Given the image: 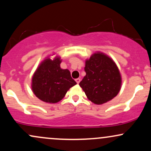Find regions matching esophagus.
Here are the masks:
<instances>
[{
    "instance_id": "obj_1",
    "label": "esophagus",
    "mask_w": 151,
    "mask_h": 151,
    "mask_svg": "<svg viewBox=\"0 0 151 151\" xmlns=\"http://www.w3.org/2000/svg\"><path fill=\"white\" fill-rule=\"evenodd\" d=\"M75 81H76V82L77 83V84H79V82H80V81H81V79H79V78H77V79H75Z\"/></svg>"
}]
</instances>
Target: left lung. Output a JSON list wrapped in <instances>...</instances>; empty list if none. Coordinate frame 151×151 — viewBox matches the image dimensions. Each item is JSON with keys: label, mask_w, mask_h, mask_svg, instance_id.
<instances>
[{"label": "left lung", "mask_w": 151, "mask_h": 151, "mask_svg": "<svg viewBox=\"0 0 151 151\" xmlns=\"http://www.w3.org/2000/svg\"><path fill=\"white\" fill-rule=\"evenodd\" d=\"M86 76L79 86L91 102L103 104L119 93L121 77L119 69L111 58L105 54H93L85 62Z\"/></svg>", "instance_id": "obj_1"}]
</instances>
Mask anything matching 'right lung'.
Wrapping results in <instances>:
<instances>
[{"label":"right lung","instance_id":"1","mask_svg":"<svg viewBox=\"0 0 151 151\" xmlns=\"http://www.w3.org/2000/svg\"><path fill=\"white\" fill-rule=\"evenodd\" d=\"M62 60H45L36 70L32 79V90L42 101L55 104L64 98L66 93L77 82L71 77L68 70L60 67Z\"/></svg>","mask_w":151,"mask_h":151}]
</instances>
